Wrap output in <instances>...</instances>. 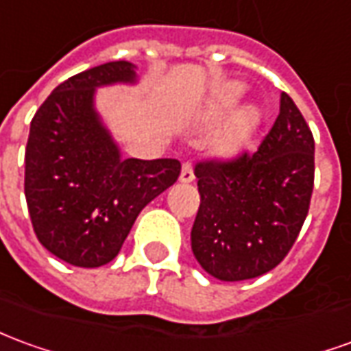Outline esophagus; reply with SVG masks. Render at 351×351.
<instances>
[{
    "mask_svg": "<svg viewBox=\"0 0 351 351\" xmlns=\"http://www.w3.org/2000/svg\"><path fill=\"white\" fill-rule=\"evenodd\" d=\"M193 178V167H192V163L190 161H186L182 165V171H180V182H192Z\"/></svg>",
    "mask_w": 351,
    "mask_h": 351,
    "instance_id": "1",
    "label": "esophagus"
}]
</instances>
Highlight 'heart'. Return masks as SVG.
I'll use <instances>...</instances> for the list:
<instances>
[{
  "label": "heart",
  "mask_w": 351,
  "mask_h": 351,
  "mask_svg": "<svg viewBox=\"0 0 351 351\" xmlns=\"http://www.w3.org/2000/svg\"><path fill=\"white\" fill-rule=\"evenodd\" d=\"M239 99V87L237 85H232L228 87L222 97L218 100V110L220 112H226L230 108L234 106L235 102ZM258 119V114L254 112V108H241L239 112H235L234 117L230 119L226 131L222 134V141H220V150L222 152H232L235 150L237 146H241L243 141L247 138V134L251 133L252 127Z\"/></svg>",
  "instance_id": "heart-1"
}]
</instances>
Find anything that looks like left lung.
<instances>
[{"label": "left lung", "instance_id": "8db88e82", "mask_svg": "<svg viewBox=\"0 0 351 351\" xmlns=\"http://www.w3.org/2000/svg\"><path fill=\"white\" fill-rule=\"evenodd\" d=\"M313 152L306 119L281 93L279 116L258 150L195 165L201 203L192 251L201 268L220 281H243L285 258L310 209Z\"/></svg>", "mask_w": 351, "mask_h": 351}]
</instances>
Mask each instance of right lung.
<instances>
[{
    "label": "right lung",
    "instance_id": "add662e5",
    "mask_svg": "<svg viewBox=\"0 0 351 351\" xmlns=\"http://www.w3.org/2000/svg\"><path fill=\"white\" fill-rule=\"evenodd\" d=\"M116 60L60 83L30 123L24 193L39 243L80 268L114 261L134 220L180 175L178 159H123L95 110L102 85L134 83Z\"/></svg>",
    "mask_w": 351,
    "mask_h": 351
}]
</instances>
